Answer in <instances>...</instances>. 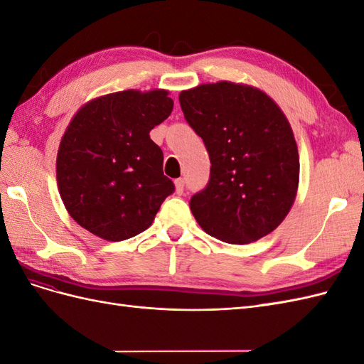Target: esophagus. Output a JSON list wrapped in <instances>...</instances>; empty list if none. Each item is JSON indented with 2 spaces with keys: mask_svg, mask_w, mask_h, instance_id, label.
Returning a JSON list of instances; mask_svg holds the SVG:
<instances>
[{
  "mask_svg": "<svg viewBox=\"0 0 364 364\" xmlns=\"http://www.w3.org/2000/svg\"><path fill=\"white\" fill-rule=\"evenodd\" d=\"M174 185H176V193H178L179 196L183 193V186H185V182L183 179H176L174 181Z\"/></svg>",
  "mask_w": 364,
  "mask_h": 364,
  "instance_id": "34e87169",
  "label": "esophagus"
}]
</instances>
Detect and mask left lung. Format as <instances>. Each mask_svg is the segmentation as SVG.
Listing matches in <instances>:
<instances>
[{
  "label": "left lung",
  "mask_w": 364,
  "mask_h": 364,
  "mask_svg": "<svg viewBox=\"0 0 364 364\" xmlns=\"http://www.w3.org/2000/svg\"><path fill=\"white\" fill-rule=\"evenodd\" d=\"M186 123L211 161L190 208L206 234L247 245L277 229L294 202L299 153L287 118L257 87L218 82L182 91Z\"/></svg>",
  "instance_id": "1"
}]
</instances>
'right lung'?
Masks as SVG:
<instances>
[{"label":"right lung","mask_w":364,"mask_h":364,"mask_svg":"<svg viewBox=\"0 0 364 364\" xmlns=\"http://www.w3.org/2000/svg\"><path fill=\"white\" fill-rule=\"evenodd\" d=\"M167 91H121L85 105L58 151V185L70 215L91 234L123 241L146 230L174 183L150 130L167 119Z\"/></svg>","instance_id":"obj_1"}]
</instances>
